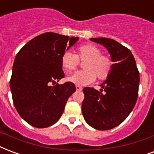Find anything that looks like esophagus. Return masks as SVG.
Returning a JSON list of instances; mask_svg holds the SVG:
<instances>
[{"label":"esophagus","mask_w":154,"mask_h":154,"mask_svg":"<svg viewBox=\"0 0 154 154\" xmlns=\"http://www.w3.org/2000/svg\"><path fill=\"white\" fill-rule=\"evenodd\" d=\"M76 90L78 91H82V87L80 86H78V85H76Z\"/></svg>","instance_id":"34e87169"}]
</instances>
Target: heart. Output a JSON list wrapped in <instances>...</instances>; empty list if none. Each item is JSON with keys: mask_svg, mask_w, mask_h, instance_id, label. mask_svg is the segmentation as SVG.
<instances>
[{"mask_svg": "<svg viewBox=\"0 0 154 154\" xmlns=\"http://www.w3.org/2000/svg\"><path fill=\"white\" fill-rule=\"evenodd\" d=\"M101 53V49L93 44L79 46L76 54L70 51L64 52L61 57V63L67 72L73 71L80 61L84 62V69L72 74L68 81L78 86H86L93 82L96 77L100 81L106 80L112 72L113 62L109 55Z\"/></svg>", "mask_w": 154, "mask_h": 154, "instance_id": "1", "label": "heart"}]
</instances>
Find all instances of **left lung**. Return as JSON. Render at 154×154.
I'll use <instances>...</instances> for the list:
<instances>
[{
    "instance_id": "left-lung-1",
    "label": "left lung",
    "mask_w": 154,
    "mask_h": 154,
    "mask_svg": "<svg viewBox=\"0 0 154 154\" xmlns=\"http://www.w3.org/2000/svg\"><path fill=\"white\" fill-rule=\"evenodd\" d=\"M90 40L107 48L115 63L109 77L100 85V91L93 87L83 89L82 112L90 126L107 131L122 123L132 111L138 97L140 72L128 48L110 38Z\"/></svg>"
}]
</instances>
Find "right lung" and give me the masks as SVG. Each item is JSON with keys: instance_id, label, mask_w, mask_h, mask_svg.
Segmentation results:
<instances>
[{"instance_id": "obj_1", "label": "right lung", "mask_w": 154, "mask_h": 154, "mask_svg": "<svg viewBox=\"0 0 154 154\" xmlns=\"http://www.w3.org/2000/svg\"><path fill=\"white\" fill-rule=\"evenodd\" d=\"M77 40L45 32L29 41L16 54L10 91L17 112L31 126L45 128L55 123L76 91L71 82H56L64 77L61 57Z\"/></svg>"}]
</instances>
